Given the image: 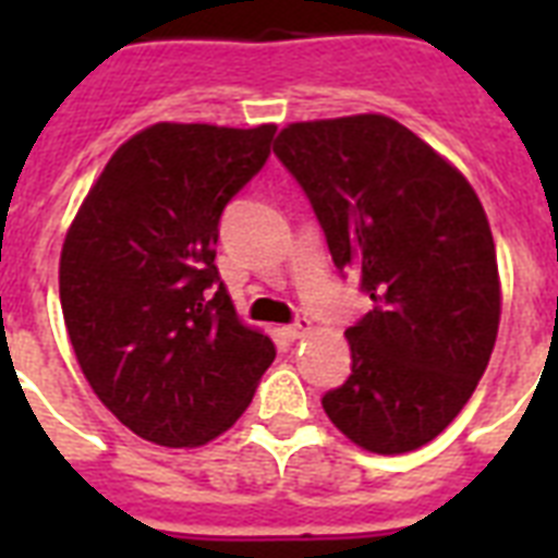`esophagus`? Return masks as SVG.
Returning a JSON list of instances; mask_svg holds the SVG:
<instances>
[{
  "label": "esophagus",
  "instance_id": "obj_1",
  "mask_svg": "<svg viewBox=\"0 0 558 558\" xmlns=\"http://www.w3.org/2000/svg\"><path fill=\"white\" fill-rule=\"evenodd\" d=\"M310 332H313V322H310V318H295V322L287 327L289 339H304Z\"/></svg>",
  "mask_w": 558,
  "mask_h": 558
}]
</instances>
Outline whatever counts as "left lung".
Listing matches in <instances>:
<instances>
[{
  "label": "left lung",
  "mask_w": 558,
  "mask_h": 558,
  "mask_svg": "<svg viewBox=\"0 0 558 558\" xmlns=\"http://www.w3.org/2000/svg\"><path fill=\"white\" fill-rule=\"evenodd\" d=\"M275 156L304 187L332 263L373 301L344 332L353 367L324 411L367 451L420 449L460 414L493 356L501 283L484 205L388 116L289 124Z\"/></svg>",
  "instance_id": "obj_1"
}]
</instances>
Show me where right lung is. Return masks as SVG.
<instances>
[{
	"label": "right lung",
	"instance_id": "add662e5",
	"mask_svg": "<svg viewBox=\"0 0 558 558\" xmlns=\"http://www.w3.org/2000/svg\"><path fill=\"white\" fill-rule=\"evenodd\" d=\"M275 124H153L121 144L60 254V304L98 399L170 449L228 432L275 362L217 271L219 217L269 159Z\"/></svg>",
	"mask_w": 558,
	"mask_h": 558
}]
</instances>
